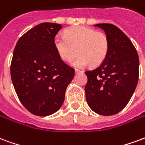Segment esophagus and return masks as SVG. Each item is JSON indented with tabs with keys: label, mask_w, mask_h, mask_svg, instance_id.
<instances>
[{
	"label": "esophagus",
	"mask_w": 145,
	"mask_h": 145,
	"mask_svg": "<svg viewBox=\"0 0 145 145\" xmlns=\"http://www.w3.org/2000/svg\"><path fill=\"white\" fill-rule=\"evenodd\" d=\"M83 72V71H81L79 69H75V74H78V73H82Z\"/></svg>",
	"instance_id": "obj_1"
}]
</instances>
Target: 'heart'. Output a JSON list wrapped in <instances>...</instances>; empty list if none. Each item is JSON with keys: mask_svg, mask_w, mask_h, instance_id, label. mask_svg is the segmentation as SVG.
<instances>
[{"mask_svg": "<svg viewBox=\"0 0 145 145\" xmlns=\"http://www.w3.org/2000/svg\"><path fill=\"white\" fill-rule=\"evenodd\" d=\"M65 36L57 35L54 38V46L60 57L74 66L83 67L91 63L98 66L106 58L109 52V39L102 32L91 28L78 26L65 31Z\"/></svg>", "mask_w": 145, "mask_h": 145, "instance_id": "b5f03b06", "label": "heart"}]
</instances>
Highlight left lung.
Segmentation results:
<instances>
[{"label":"left lung","mask_w":145,"mask_h":145,"mask_svg":"<svg viewBox=\"0 0 145 145\" xmlns=\"http://www.w3.org/2000/svg\"><path fill=\"white\" fill-rule=\"evenodd\" d=\"M109 39L106 58L97 68L86 71L85 96L95 112L112 116L123 109L134 94L139 76V58L130 39L114 25L97 24Z\"/></svg>","instance_id":"left-lung-1"}]
</instances>
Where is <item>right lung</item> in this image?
<instances>
[{"mask_svg":"<svg viewBox=\"0 0 145 145\" xmlns=\"http://www.w3.org/2000/svg\"><path fill=\"white\" fill-rule=\"evenodd\" d=\"M61 25L44 22L29 30L16 43L11 63L18 97L31 113L46 116L63 105L74 69L61 60L54 38Z\"/></svg>","mask_w":145,"mask_h":145,"instance_id":"add662e5","label":"right lung"}]
</instances>
